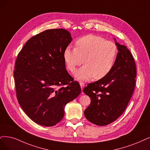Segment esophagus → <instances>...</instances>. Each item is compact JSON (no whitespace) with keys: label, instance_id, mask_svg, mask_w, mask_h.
<instances>
[{"label":"esophagus","instance_id":"esophagus-1","mask_svg":"<svg viewBox=\"0 0 150 150\" xmlns=\"http://www.w3.org/2000/svg\"><path fill=\"white\" fill-rule=\"evenodd\" d=\"M80 86H81V90L83 89V88H84V86H85V84L83 83H82V82H80Z\"/></svg>","mask_w":150,"mask_h":150}]
</instances>
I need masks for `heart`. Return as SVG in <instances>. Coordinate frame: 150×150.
Here are the masks:
<instances>
[{
  "mask_svg": "<svg viewBox=\"0 0 150 150\" xmlns=\"http://www.w3.org/2000/svg\"><path fill=\"white\" fill-rule=\"evenodd\" d=\"M117 54V47L114 42L101 36L88 35L76 40L75 48L67 47L63 55L67 67L72 73L77 66L85 64L75 76L79 80H88L107 76L114 67Z\"/></svg>",
  "mask_w": 150,
  "mask_h": 150,
  "instance_id": "heart-1",
  "label": "heart"
}]
</instances>
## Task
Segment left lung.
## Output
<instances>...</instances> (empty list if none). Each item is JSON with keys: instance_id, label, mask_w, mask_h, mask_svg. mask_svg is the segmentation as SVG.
<instances>
[{"instance_id": "left-lung-1", "label": "left lung", "mask_w": 150, "mask_h": 150, "mask_svg": "<svg viewBox=\"0 0 150 150\" xmlns=\"http://www.w3.org/2000/svg\"><path fill=\"white\" fill-rule=\"evenodd\" d=\"M118 53L111 71L104 78L90 83L83 92L91 103L84 112L91 123L104 126L113 122L122 114L134 93L136 65L127 46L116 42Z\"/></svg>"}]
</instances>
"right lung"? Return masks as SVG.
Here are the masks:
<instances>
[{
  "label": "right lung",
  "instance_id": "1",
  "mask_svg": "<svg viewBox=\"0 0 150 150\" xmlns=\"http://www.w3.org/2000/svg\"><path fill=\"white\" fill-rule=\"evenodd\" d=\"M71 40L64 29L47 30L31 38L18 54L13 72L16 98L38 124L56 125L64 117L65 105L81 93L64 59V50Z\"/></svg>",
  "mask_w": 150,
  "mask_h": 150
}]
</instances>
